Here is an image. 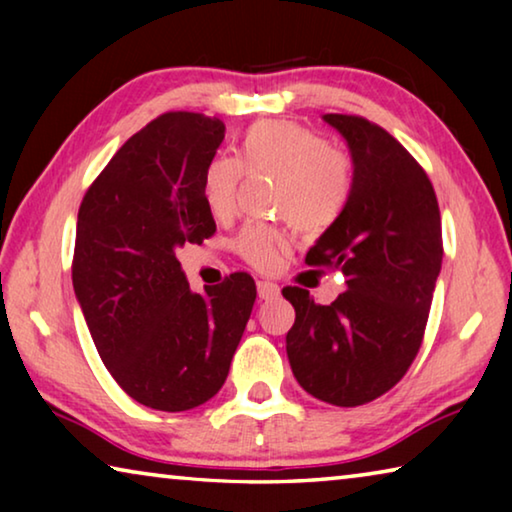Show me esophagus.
Segmentation results:
<instances>
[{
	"label": "esophagus",
	"instance_id": "esophagus-1",
	"mask_svg": "<svg viewBox=\"0 0 512 512\" xmlns=\"http://www.w3.org/2000/svg\"><path fill=\"white\" fill-rule=\"evenodd\" d=\"M257 296L259 300H273L280 296V287L273 282H257Z\"/></svg>",
	"mask_w": 512,
	"mask_h": 512
}]
</instances>
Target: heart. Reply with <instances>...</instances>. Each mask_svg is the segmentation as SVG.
I'll return each instance as SVG.
<instances>
[{"label":"heart","mask_w":512,"mask_h":512,"mask_svg":"<svg viewBox=\"0 0 512 512\" xmlns=\"http://www.w3.org/2000/svg\"><path fill=\"white\" fill-rule=\"evenodd\" d=\"M248 176L275 178V212L300 232L316 235L339 221L354 189V162L323 135L296 121H259L237 146V162L214 158L203 171V201L216 219L235 212L237 189ZM282 237L262 223L246 225L235 239L237 253L257 268H271Z\"/></svg>","instance_id":"b5f03b06"}]
</instances>
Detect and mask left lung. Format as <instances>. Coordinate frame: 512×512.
Returning a JSON list of instances; mask_svg holds the SVG:
<instances>
[{
	"label": "left lung",
	"mask_w": 512,
	"mask_h": 512,
	"mask_svg": "<svg viewBox=\"0 0 512 512\" xmlns=\"http://www.w3.org/2000/svg\"><path fill=\"white\" fill-rule=\"evenodd\" d=\"M323 119L348 142L354 189L305 262L341 271L348 291L332 305L300 287L282 291L296 309L287 354L309 395L359 406L391 391L420 350L443 232L429 176L391 133L354 115Z\"/></svg>",
	"instance_id": "1"
}]
</instances>
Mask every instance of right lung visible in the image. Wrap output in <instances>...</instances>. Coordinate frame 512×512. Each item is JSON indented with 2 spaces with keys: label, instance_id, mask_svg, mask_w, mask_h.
<instances>
[{
  "label": "right lung",
  "instance_id": "1",
  "mask_svg": "<svg viewBox=\"0 0 512 512\" xmlns=\"http://www.w3.org/2000/svg\"><path fill=\"white\" fill-rule=\"evenodd\" d=\"M223 137L221 119L164 112L112 155L79 210L72 282L92 341L117 384L158 411L219 393L257 298L248 273L192 293L176 259L216 232L203 171Z\"/></svg>",
  "mask_w": 512,
  "mask_h": 512
}]
</instances>
